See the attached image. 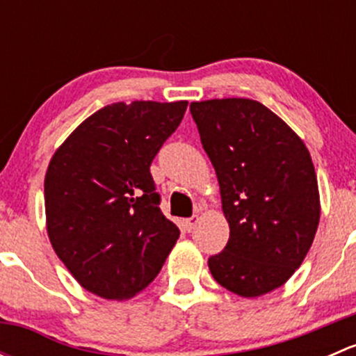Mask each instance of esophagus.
Here are the masks:
<instances>
[{
    "label": "esophagus",
    "mask_w": 356,
    "mask_h": 356,
    "mask_svg": "<svg viewBox=\"0 0 356 356\" xmlns=\"http://www.w3.org/2000/svg\"><path fill=\"white\" fill-rule=\"evenodd\" d=\"M198 215H193V217H189V218H184V227H186V231L188 232H191L193 229H195V225L198 224Z\"/></svg>",
    "instance_id": "esophagus-1"
}]
</instances>
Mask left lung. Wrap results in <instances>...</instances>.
Returning a JSON list of instances; mask_svg holds the SVG:
<instances>
[{
	"mask_svg": "<svg viewBox=\"0 0 356 356\" xmlns=\"http://www.w3.org/2000/svg\"><path fill=\"white\" fill-rule=\"evenodd\" d=\"M220 186L227 246L208 258L215 281L245 298L281 288L307 257L321 218L307 146L254 99L191 103Z\"/></svg>",
	"mask_w": 356,
	"mask_h": 356,
	"instance_id": "1",
	"label": "left lung"
}]
</instances>
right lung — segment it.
<instances>
[{
	"label": "right lung",
	"mask_w": 356,
	"mask_h": 356,
	"mask_svg": "<svg viewBox=\"0 0 356 356\" xmlns=\"http://www.w3.org/2000/svg\"><path fill=\"white\" fill-rule=\"evenodd\" d=\"M188 102L103 106L53 155L44 177L46 229L75 281L105 300L141 293L179 239L149 172Z\"/></svg>",
	"instance_id": "right-lung-1"
}]
</instances>
